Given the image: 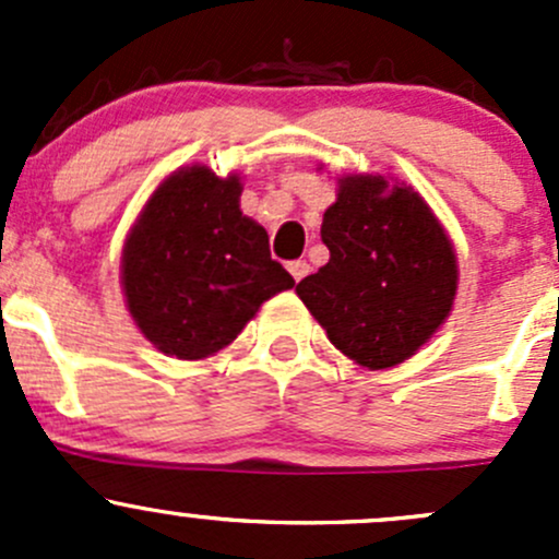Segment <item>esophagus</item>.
Returning <instances> with one entry per match:
<instances>
[{
	"label": "esophagus",
	"mask_w": 559,
	"mask_h": 559,
	"mask_svg": "<svg viewBox=\"0 0 559 559\" xmlns=\"http://www.w3.org/2000/svg\"><path fill=\"white\" fill-rule=\"evenodd\" d=\"M289 273L295 281H302L308 273H311V264H308L306 259H295V262H289Z\"/></svg>",
	"instance_id": "obj_1"
}]
</instances>
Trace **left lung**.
Here are the masks:
<instances>
[{"mask_svg": "<svg viewBox=\"0 0 559 559\" xmlns=\"http://www.w3.org/2000/svg\"><path fill=\"white\" fill-rule=\"evenodd\" d=\"M321 240L330 262L297 295L332 346L370 370L403 362L452 311L456 259L427 202L381 175L341 180Z\"/></svg>", "mask_w": 559, "mask_h": 559, "instance_id": "8db88e82", "label": "left lung"}]
</instances>
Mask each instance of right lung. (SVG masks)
Segmentation results:
<instances>
[{
    "label": "right lung",
    "mask_w": 559,
    "mask_h": 559,
    "mask_svg": "<svg viewBox=\"0 0 559 559\" xmlns=\"http://www.w3.org/2000/svg\"><path fill=\"white\" fill-rule=\"evenodd\" d=\"M123 295L159 352L202 359L229 346L264 300L295 278L267 233L240 213L238 175L178 170L145 205L123 248Z\"/></svg>",
    "instance_id": "right-lung-1"
}]
</instances>
